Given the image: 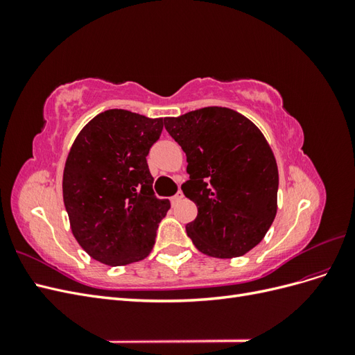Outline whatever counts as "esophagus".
<instances>
[{"instance_id":"esophagus-1","label":"esophagus","mask_w":355,"mask_h":355,"mask_svg":"<svg viewBox=\"0 0 355 355\" xmlns=\"http://www.w3.org/2000/svg\"><path fill=\"white\" fill-rule=\"evenodd\" d=\"M182 198H184V192H182V191H178L176 194L170 198V201H171V204H176V202H178V201H180Z\"/></svg>"}]
</instances>
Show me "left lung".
I'll list each match as a JSON object with an SVG mask.
<instances>
[{"mask_svg":"<svg viewBox=\"0 0 355 355\" xmlns=\"http://www.w3.org/2000/svg\"><path fill=\"white\" fill-rule=\"evenodd\" d=\"M164 127L187 154L189 180L182 191L198 209L188 237L219 259L250 252L277 214L278 168L262 132L222 106L167 116Z\"/></svg>","mask_w":355,"mask_h":355,"instance_id":"1","label":"left lung"}]
</instances>
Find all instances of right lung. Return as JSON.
Wrapping results in <instances>:
<instances>
[{
    "mask_svg": "<svg viewBox=\"0 0 355 355\" xmlns=\"http://www.w3.org/2000/svg\"><path fill=\"white\" fill-rule=\"evenodd\" d=\"M163 125V118L108 110L85 124L71 146L62 182L71 230L105 265L142 261L155 244L170 201L154 194L146 155Z\"/></svg>",
    "mask_w": 355,
    "mask_h": 355,
    "instance_id": "1",
    "label": "right lung"
}]
</instances>
